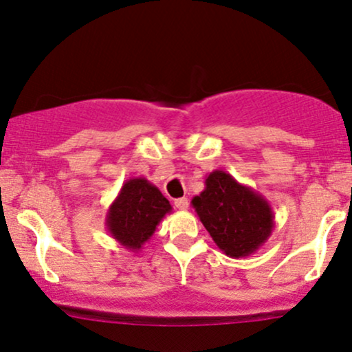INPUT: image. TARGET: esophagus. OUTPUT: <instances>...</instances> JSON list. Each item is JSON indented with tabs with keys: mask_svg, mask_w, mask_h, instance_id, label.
I'll use <instances>...</instances> for the list:
<instances>
[{
	"mask_svg": "<svg viewBox=\"0 0 352 352\" xmlns=\"http://www.w3.org/2000/svg\"><path fill=\"white\" fill-rule=\"evenodd\" d=\"M173 205L177 206L179 210H187L188 208V198H177L175 201H173Z\"/></svg>",
	"mask_w": 352,
	"mask_h": 352,
	"instance_id": "1",
	"label": "esophagus"
}]
</instances>
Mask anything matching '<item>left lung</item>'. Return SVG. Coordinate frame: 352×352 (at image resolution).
I'll return each instance as SVG.
<instances>
[{
	"label": "left lung",
	"mask_w": 352,
	"mask_h": 352,
	"mask_svg": "<svg viewBox=\"0 0 352 352\" xmlns=\"http://www.w3.org/2000/svg\"><path fill=\"white\" fill-rule=\"evenodd\" d=\"M192 206L214 244L234 259L256 252L275 226L270 203L224 170L206 177L205 190L193 197Z\"/></svg>",
	"instance_id": "obj_1"
}]
</instances>
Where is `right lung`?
I'll list each match as a JSON object with an SVG mask.
<instances>
[{"mask_svg":"<svg viewBox=\"0 0 352 352\" xmlns=\"http://www.w3.org/2000/svg\"><path fill=\"white\" fill-rule=\"evenodd\" d=\"M172 211L160 190L144 177L126 180L109 205L107 230L128 251L138 252L154 236L159 223Z\"/></svg>","mask_w":352,"mask_h":352,"instance_id":"1","label":"right lung"}]
</instances>
